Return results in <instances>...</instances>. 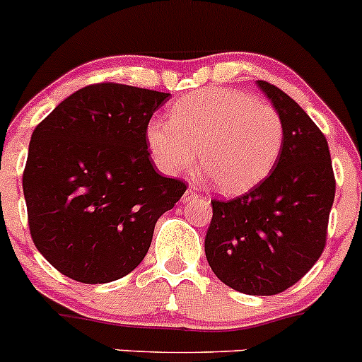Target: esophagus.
Instances as JSON below:
<instances>
[{
  "mask_svg": "<svg viewBox=\"0 0 362 362\" xmlns=\"http://www.w3.org/2000/svg\"><path fill=\"white\" fill-rule=\"evenodd\" d=\"M199 198V192L196 191L194 187H189L184 194V202H192V199H198Z\"/></svg>",
  "mask_w": 362,
  "mask_h": 362,
  "instance_id": "obj_1",
  "label": "esophagus"
}]
</instances>
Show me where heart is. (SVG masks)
Here are the masks:
<instances>
[{
  "label": "heart",
  "mask_w": 362,
  "mask_h": 362,
  "mask_svg": "<svg viewBox=\"0 0 362 362\" xmlns=\"http://www.w3.org/2000/svg\"><path fill=\"white\" fill-rule=\"evenodd\" d=\"M286 126L275 107L242 90L208 87L180 98L170 120L147 124V145L164 173L194 164L211 189L240 194L264 180L284 148Z\"/></svg>",
  "instance_id": "obj_1"
}]
</instances>
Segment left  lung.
Masks as SVG:
<instances>
[{
  "mask_svg": "<svg viewBox=\"0 0 362 362\" xmlns=\"http://www.w3.org/2000/svg\"><path fill=\"white\" fill-rule=\"evenodd\" d=\"M257 86L282 115V154L249 192L211 199L204 254L231 289L273 296L299 282L324 252L337 180L317 124L279 87L264 80Z\"/></svg>",
  "mask_w": 362,
  "mask_h": 362,
  "instance_id": "left-lung-1",
  "label": "left lung"
}]
</instances>
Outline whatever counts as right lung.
<instances>
[{"mask_svg":"<svg viewBox=\"0 0 362 362\" xmlns=\"http://www.w3.org/2000/svg\"><path fill=\"white\" fill-rule=\"evenodd\" d=\"M168 93L93 83L38 126L23 173L28 224L40 254L68 279L107 284L133 272L156 222L187 185L160 177L147 124Z\"/></svg>","mask_w":362,"mask_h":362,"instance_id":"right-lung-1","label":"right lung"}]
</instances>
